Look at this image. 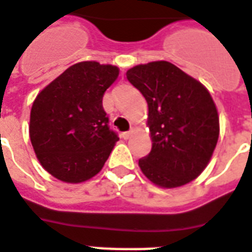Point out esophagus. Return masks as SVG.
<instances>
[{"mask_svg": "<svg viewBox=\"0 0 252 252\" xmlns=\"http://www.w3.org/2000/svg\"><path fill=\"white\" fill-rule=\"evenodd\" d=\"M132 133H133V131H132V129L128 132H123V133H121V137H123L124 140H128V139H129V137L132 136Z\"/></svg>", "mask_w": 252, "mask_h": 252, "instance_id": "obj_1", "label": "esophagus"}]
</instances>
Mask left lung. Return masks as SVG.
<instances>
[{
  "mask_svg": "<svg viewBox=\"0 0 252 252\" xmlns=\"http://www.w3.org/2000/svg\"><path fill=\"white\" fill-rule=\"evenodd\" d=\"M126 79L148 104L152 150L139 160L143 173L163 188L192 182L207 167L219 137L210 92L168 61L136 65Z\"/></svg>",
  "mask_w": 252,
  "mask_h": 252,
  "instance_id": "8db88e82",
  "label": "left lung"
}]
</instances>
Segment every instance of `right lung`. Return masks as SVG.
<instances>
[{"label":"right lung","mask_w":252,"mask_h":252,"mask_svg":"<svg viewBox=\"0 0 252 252\" xmlns=\"http://www.w3.org/2000/svg\"><path fill=\"white\" fill-rule=\"evenodd\" d=\"M117 76V66L83 61L37 94L29 136L38 161L56 179L83 183L104 167L119 136L109 129L102 96Z\"/></svg>","instance_id":"1"}]
</instances>
